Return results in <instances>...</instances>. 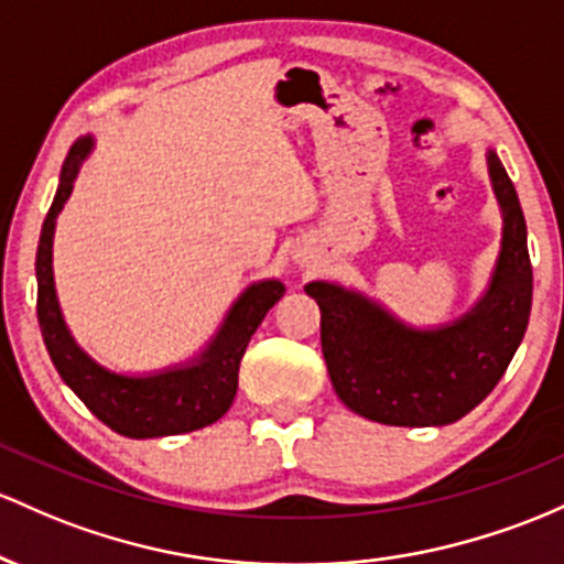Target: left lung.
I'll list each match as a JSON object with an SVG mask.
<instances>
[{
    "label": "left lung",
    "mask_w": 564,
    "mask_h": 564,
    "mask_svg": "<svg viewBox=\"0 0 564 564\" xmlns=\"http://www.w3.org/2000/svg\"><path fill=\"white\" fill-rule=\"evenodd\" d=\"M487 175L501 210V248L485 293L445 325H410L362 290L308 282L319 303L322 354L338 400L386 426H447L496 389L522 344L533 303L528 226L496 149Z\"/></svg>",
    "instance_id": "obj_1"
}]
</instances>
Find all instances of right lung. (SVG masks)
I'll return each instance as SVG.
<instances>
[{"label":"right lung","mask_w":564,"mask_h":564,"mask_svg":"<svg viewBox=\"0 0 564 564\" xmlns=\"http://www.w3.org/2000/svg\"><path fill=\"white\" fill-rule=\"evenodd\" d=\"M95 138L82 135L63 162L58 192L42 224L36 250V316L42 338L63 383L111 432L130 440H154L197 432L224 419L237 397L239 362L265 312L284 295L280 280H258L231 301L218 330L186 362L151 372H119L93 359L68 330L53 274V239L58 215L74 192Z\"/></svg>","instance_id":"right-lung-1"}]
</instances>
